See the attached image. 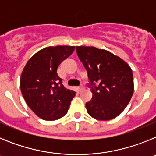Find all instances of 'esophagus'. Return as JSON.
Returning <instances> with one entry per match:
<instances>
[{
  "mask_svg": "<svg viewBox=\"0 0 156 156\" xmlns=\"http://www.w3.org/2000/svg\"><path fill=\"white\" fill-rule=\"evenodd\" d=\"M83 89H84V87H83V86H81V87H78V90H79L80 92V91H82V90H83Z\"/></svg>",
  "mask_w": 156,
  "mask_h": 156,
  "instance_id": "34e87169",
  "label": "esophagus"
}]
</instances>
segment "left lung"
<instances>
[{"mask_svg":"<svg viewBox=\"0 0 156 156\" xmlns=\"http://www.w3.org/2000/svg\"><path fill=\"white\" fill-rule=\"evenodd\" d=\"M76 53L87 71L92 99L88 114L98 120L114 119L125 109L133 93L131 68L119 56L95 47L77 46Z\"/></svg>","mask_w":156,"mask_h":156,"instance_id":"8db88e82","label":"left lung"}]
</instances>
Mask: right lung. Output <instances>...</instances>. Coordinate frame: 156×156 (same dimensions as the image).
Returning a JSON list of instances; mask_svg holds the SVG:
<instances>
[{
	"label": "right lung",
	"mask_w": 156,
	"mask_h": 156,
	"mask_svg": "<svg viewBox=\"0 0 156 156\" xmlns=\"http://www.w3.org/2000/svg\"><path fill=\"white\" fill-rule=\"evenodd\" d=\"M74 49V46L47 47L32 56L23 69L22 94L30 109L41 119L56 120L68 112L76 92L63 86L57 69Z\"/></svg>",
	"instance_id": "add662e5"
}]
</instances>
